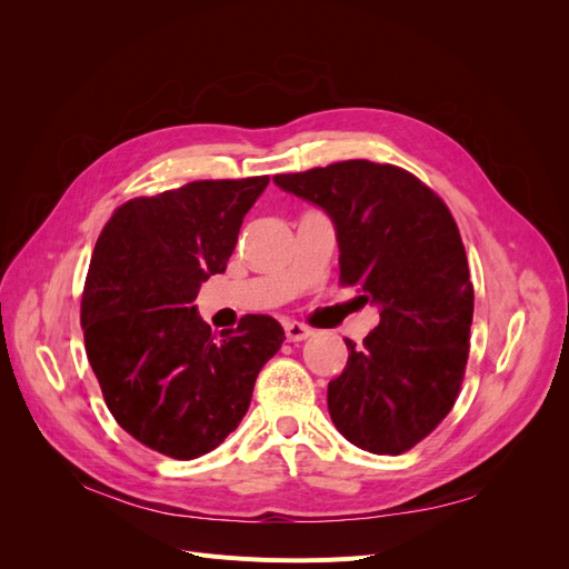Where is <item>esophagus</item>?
I'll list each match as a JSON object with an SVG mask.
<instances>
[{
	"label": "esophagus",
	"instance_id": "1",
	"mask_svg": "<svg viewBox=\"0 0 569 569\" xmlns=\"http://www.w3.org/2000/svg\"><path fill=\"white\" fill-rule=\"evenodd\" d=\"M284 335H287L289 341H303V339H308V337L313 335V330H311V327L301 325V322H287L284 325Z\"/></svg>",
	"mask_w": 569,
	"mask_h": 569
}]
</instances>
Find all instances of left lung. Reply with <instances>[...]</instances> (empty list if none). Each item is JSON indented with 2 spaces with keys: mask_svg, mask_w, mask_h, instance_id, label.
I'll list each match as a JSON object with an SVG mask.
<instances>
[{
  "mask_svg": "<svg viewBox=\"0 0 569 569\" xmlns=\"http://www.w3.org/2000/svg\"><path fill=\"white\" fill-rule=\"evenodd\" d=\"M330 216L341 284L380 308L363 347L327 387L339 432L377 456H399L449 416L470 351L475 289L456 220L408 170L341 161L274 176Z\"/></svg>",
  "mask_w": 569,
  "mask_h": 569,
  "instance_id": "8db88e82",
  "label": "left lung"
}]
</instances>
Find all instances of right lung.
Listing matches in <instances>:
<instances>
[{"label": "right lung", "instance_id": "obj_1", "mask_svg": "<svg viewBox=\"0 0 569 569\" xmlns=\"http://www.w3.org/2000/svg\"><path fill=\"white\" fill-rule=\"evenodd\" d=\"M268 182L199 180L130 199L97 239L80 308L84 351L111 416L151 451L178 460L213 451L282 347L270 316L213 335L194 306L201 282L226 272Z\"/></svg>", "mask_w": 569, "mask_h": 569}]
</instances>
